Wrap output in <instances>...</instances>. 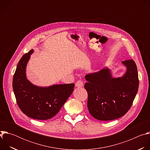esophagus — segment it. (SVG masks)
Here are the masks:
<instances>
[{
  "label": "esophagus",
  "instance_id": "esophagus-1",
  "mask_svg": "<svg viewBox=\"0 0 150 150\" xmlns=\"http://www.w3.org/2000/svg\"><path fill=\"white\" fill-rule=\"evenodd\" d=\"M83 85V82H82V81H81V80L78 81L76 82V83H75V86H76V87H82Z\"/></svg>",
  "mask_w": 150,
  "mask_h": 150
}]
</instances>
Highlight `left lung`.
<instances>
[{
  "label": "left lung",
  "mask_w": 150,
  "mask_h": 150,
  "mask_svg": "<svg viewBox=\"0 0 150 150\" xmlns=\"http://www.w3.org/2000/svg\"><path fill=\"white\" fill-rule=\"evenodd\" d=\"M122 63L126 69L120 77H113L107 67L85 76L88 109L97 120H112L123 116L135 98L139 87L137 65L132 60Z\"/></svg>",
  "instance_id": "8db88e82"
}]
</instances>
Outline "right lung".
I'll list each match as a JSON object with an SVG mask.
<instances>
[{
  "label": "right lung",
  "instance_id": "obj_1",
  "mask_svg": "<svg viewBox=\"0 0 150 150\" xmlns=\"http://www.w3.org/2000/svg\"><path fill=\"white\" fill-rule=\"evenodd\" d=\"M31 50L19 61L13 78L12 87L19 109L27 116L47 120L54 116L72 94L74 83L37 86L27 78L28 62L33 53Z\"/></svg>",
  "mask_w": 150,
  "mask_h": 150
}]
</instances>
